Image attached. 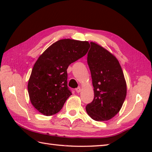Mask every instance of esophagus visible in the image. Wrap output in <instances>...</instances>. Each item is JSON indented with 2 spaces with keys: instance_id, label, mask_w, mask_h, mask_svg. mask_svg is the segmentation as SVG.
Instances as JSON below:
<instances>
[{
  "instance_id": "obj_1",
  "label": "esophagus",
  "mask_w": 152,
  "mask_h": 152,
  "mask_svg": "<svg viewBox=\"0 0 152 152\" xmlns=\"http://www.w3.org/2000/svg\"><path fill=\"white\" fill-rule=\"evenodd\" d=\"M76 91L77 93H79V92H80V91H81L80 87H78V88H76Z\"/></svg>"
}]
</instances>
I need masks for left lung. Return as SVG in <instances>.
Returning a JSON list of instances; mask_svg holds the SVG:
<instances>
[{
    "label": "left lung",
    "instance_id": "1",
    "mask_svg": "<svg viewBox=\"0 0 152 152\" xmlns=\"http://www.w3.org/2000/svg\"><path fill=\"white\" fill-rule=\"evenodd\" d=\"M87 63L94 97L86 106V112L96 121L109 120L119 112L127 94L122 68L114 56L94 42H91Z\"/></svg>",
    "mask_w": 152,
    "mask_h": 152
}]
</instances>
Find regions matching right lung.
<instances>
[{"mask_svg":"<svg viewBox=\"0 0 152 152\" xmlns=\"http://www.w3.org/2000/svg\"><path fill=\"white\" fill-rule=\"evenodd\" d=\"M89 48L88 42L64 39L53 43L39 56L27 86L31 102L38 111L50 116L62 109L72 95L67 69L85 56Z\"/></svg>","mask_w":152,"mask_h":152,"instance_id":"obj_1","label":"right lung"}]
</instances>
